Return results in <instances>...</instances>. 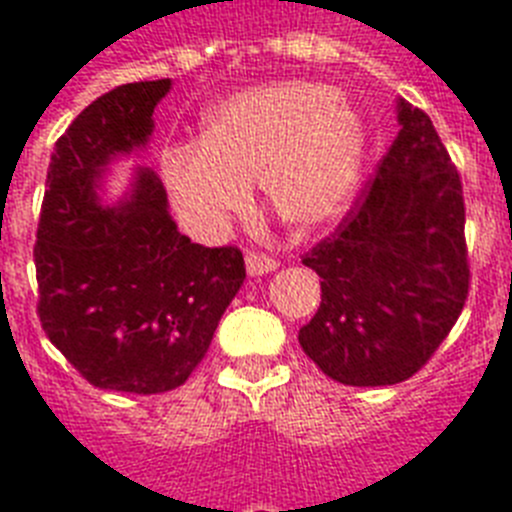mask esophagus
<instances>
[{
  "instance_id": "34e87169",
  "label": "esophagus",
  "mask_w": 512,
  "mask_h": 512,
  "mask_svg": "<svg viewBox=\"0 0 512 512\" xmlns=\"http://www.w3.org/2000/svg\"><path fill=\"white\" fill-rule=\"evenodd\" d=\"M244 263H247L249 276H263V273H271L279 268L276 260L260 255V252H247V255H244Z\"/></svg>"
}]
</instances>
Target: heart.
<instances>
[{"label":"heart","mask_w":512,"mask_h":512,"mask_svg":"<svg viewBox=\"0 0 512 512\" xmlns=\"http://www.w3.org/2000/svg\"><path fill=\"white\" fill-rule=\"evenodd\" d=\"M364 127L327 84L279 82L236 92L207 116L199 143L164 148V188L193 236L209 239L247 207L249 183L295 231L340 215L361 167Z\"/></svg>","instance_id":"1"}]
</instances>
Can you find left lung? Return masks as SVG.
<instances>
[{"label":"left lung","mask_w":512,"mask_h":512,"mask_svg":"<svg viewBox=\"0 0 512 512\" xmlns=\"http://www.w3.org/2000/svg\"><path fill=\"white\" fill-rule=\"evenodd\" d=\"M398 124L348 215L303 257L321 276V305L297 340L356 388L420 372L468 300L460 172L425 111L398 100Z\"/></svg>","instance_id":"8db88e82"}]
</instances>
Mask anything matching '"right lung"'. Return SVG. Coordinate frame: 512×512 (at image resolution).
<instances>
[{"instance_id": "obj_1", "label": "right lung", "mask_w": 512, "mask_h": 512, "mask_svg": "<svg viewBox=\"0 0 512 512\" xmlns=\"http://www.w3.org/2000/svg\"><path fill=\"white\" fill-rule=\"evenodd\" d=\"M170 79L122 84L76 116L55 143L36 231L39 321L84 380L122 393L180 388L247 279L236 247L177 231L162 180L140 167L132 193L100 204L116 156L143 148Z\"/></svg>"}]
</instances>
